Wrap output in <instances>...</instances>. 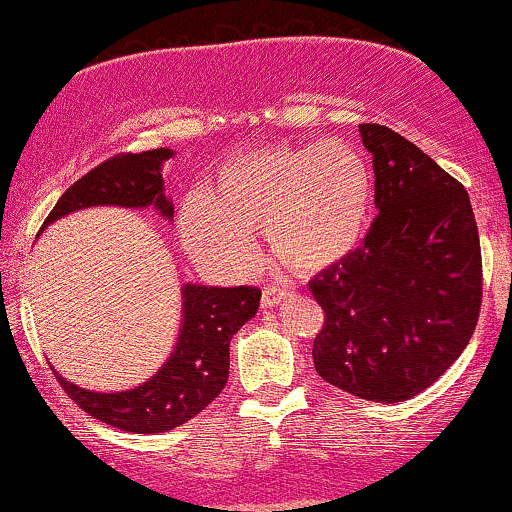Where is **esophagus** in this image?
Returning <instances> with one entry per match:
<instances>
[{
  "instance_id": "34e87169",
  "label": "esophagus",
  "mask_w": 512,
  "mask_h": 512,
  "mask_svg": "<svg viewBox=\"0 0 512 512\" xmlns=\"http://www.w3.org/2000/svg\"><path fill=\"white\" fill-rule=\"evenodd\" d=\"M286 296H289V291L286 289H276V286H267V289L262 291V308H276L281 301H286Z\"/></svg>"
}]
</instances>
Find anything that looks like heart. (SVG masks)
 Returning <instances> with one entry per match:
<instances>
[{"label":"heart","instance_id":"obj_1","mask_svg":"<svg viewBox=\"0 0 512 512\" xmlns=\"http://www.w3.org/2000/svg\"><path fill=\"white\" fill-rule=\"evenodd\" d=\"M373 207V170L354 146L281 144L223 163L204 195L182 202L178 228L185 248L216 272L248 274L252 236L264 231L276 262L315 274L361 245Z\"/></svg>","mask_w":512,"mask_h":512}]
</instances>
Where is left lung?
<instances>
[{
	"label": "left lung",
	"mask_w": 512,
	"mask_h": 512,
	"mask_svg": "<svg viewBox=\"0 0 512 512\" xmlns=\"http://www.w3.org/2000/svg\"><path fill=\"white\" fill-rule=\"evenodd\" d=\"M373 156L375 216L361 248L310 281L325 325L315 370L361 399L424 392L472 339L481 248L467 190L402 134L358 125Z\"/></svg>",
	"instance_id": "1"
}]
</instances>
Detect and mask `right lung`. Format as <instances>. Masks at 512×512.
<instances>
[{
	"label": "right lung",
	"mask_w": 512,
	"mask_h": 512,
	"mask_svg": "<svg viewBox=\"0 0 512 512\" xmlns=\"http://www.w3.org/2000/svg\"><path fill=\"white\" fill-rule=\"evenodd\" d=\"M170 156V149L113 156L64 192L40 231L52 221L88 207H154L161 216L173 219V202L163 192L161 175L163 161ZM260 296L262 291L255 286H182V325L173 354L156 375L134 390H84L62 378L55 368L52 370L64 392L93 419L129 433L170 431L190 421L221 395L231 366V337L255 317Z\"/></svg>",
	"instance_id": "1"
}]
</instances>
